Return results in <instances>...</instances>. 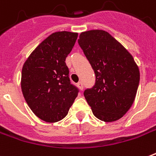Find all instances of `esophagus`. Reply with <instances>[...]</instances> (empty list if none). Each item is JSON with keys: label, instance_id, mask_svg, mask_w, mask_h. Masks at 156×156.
Instances as JSON below:
<instances>
[{"label": "esophagus", "instance_id": "34e87169", "mask_svg": "<svg viewBox=\"0 0 156 156\" xmlns=\"http://www.w3.org/2000/svg\"><path fill=\"white\" fill-rule=\"evenodd\" d=\"M78 86L79 87V89H81V90H83V82H82V81L78 82Z\"/></svg>", "mask_w": 156, "mask_h": 156}]
</instances>
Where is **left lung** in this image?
<instances>
[{
	"label": "left lung",
	"mask_w": 156,
	"mask_h": 156,
	"mask_svg": "<svg viewBox=\"0 0 156 156\" xmlns=\"http://www.w3.org/2000/svg\"><path fill=\"white\" fill-rule=\"evenodd\" d=\"M78 41L95 74L94 85L83 92L86 101L98 119L115 122L134 101L139 67L131 54L104 30L81 33Z\"/></svg>",
	"instance_id": "left-lung-1"
}]
</instances>
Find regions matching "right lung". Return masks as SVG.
<instances>
[{"mask_svg": "<svg viewBox=\"0 0 156 156\" xmlns=\"http://www.w3.org/2000/svg\"><path fill=\"white\" fill-rule=\"evenodd\" d=\"M77 38V33H53L35 48L23 64L22 92L29 108L44 122L63 119L78 96L79 90L71 83L65 62Z\"/></svg>", "mask_w": 156, "mask_h": 156, "instance_id": "add662e5", "label": "right lung"}]
</instances>
